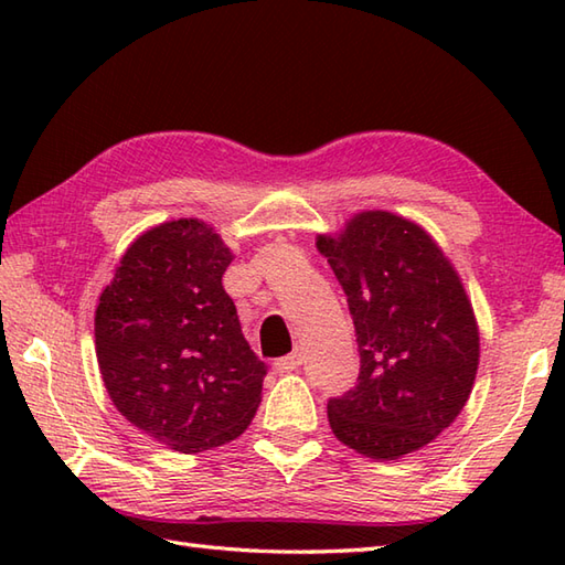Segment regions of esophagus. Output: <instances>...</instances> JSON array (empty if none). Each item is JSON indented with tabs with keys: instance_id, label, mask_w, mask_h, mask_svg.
<instances>
[{
	"instance_id": "obj_1",
	"label": "esophagus",
	"mask_w": 565,
	"mask_h": 565,
	"mask_svg": "<svg viewBox=\"0 0 565 565\" xmlns=\"http://www.w3.org/2000/svg\"><path fill=\"white\" fill-rule=\"evenodd\" d=\"M301 364H303L301 354L294 352V354H289V356H281V359H276V362H274V369L279 371V374H289V371H296V369L301 366Z\"/></svg>"
}]
</instances>
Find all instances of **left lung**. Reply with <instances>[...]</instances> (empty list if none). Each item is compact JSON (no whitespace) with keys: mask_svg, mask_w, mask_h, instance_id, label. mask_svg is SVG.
<instances>
[{"mask_svg":"<svg viewBox=\"0 0 565 565\" xmlns=\"http://www.w3.org/2000/svg\"><path fill=\"white\" fill-rule=\"evenodd\" d=\"M354 320L359 376L328 401L330 427L369 459L393 461L447 429L471 395L481 338L459 274L417 223L364 211L318 235Z\"/></svg>","mask_w":565,"mask_h":565,"instance_id":"left-lung-1","label":"left lung"}]
</instances>
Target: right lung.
<instances>
[{
  "label": "right lung",
  "mask_w": 565,
  "mask_h": 565,
  "mask_svg": "<svg viewBox=\"0 0 565 565\" xmlns=\"http://www.w3.org/2000/svg\"><path fill=\"white\" fill-rule=\"evenodd\" d=\"M231 262L203 221L162 223L126 249L94 316L99 371L118 413L182 454L239 437L262 401L267 364L223 289Z\"/></svg>",
  "instance_id": "add662e5"
}]
</instances>
